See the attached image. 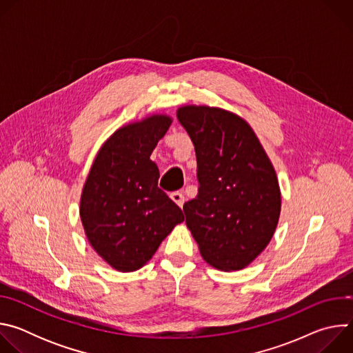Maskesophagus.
<instances>
[{
  "mask_svg": "<svg viewBox=\"0 0 353 353\" xmlns=\"http://www.w3.org/2000/svg\"><path fill=\"white\" fill-rule=\"evenodd\" d=\"M170 198L174 201V203H176L180 208L183 207L184 201H185V196H184V194H183L181 191H174V192H172V194H170Z\"/></svg>",
  "mask_w": 353,
  "mask_h": 353,
  "instance_id": "esophagus-1",
  "label": "esophagus"
}]
</instances>
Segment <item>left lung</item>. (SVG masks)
Segmentation results:
<instances>
[{"label":"left lung","mask_w":353,"mask_h":353,"mask_svg":"<svg viewBox=\"0 0 353 353\" xmlns=\"http://www.w3.org/2000/svg\"><path fill=\"white\" fill-rule=\"evenodd\" d=\"M196 157L198 194L183 207L203 259L222 271L254 261L271 241L281 214L275 170L251 127L208 106L179 109Z\"/></svg>","instance_id":"1"}]
</instances>
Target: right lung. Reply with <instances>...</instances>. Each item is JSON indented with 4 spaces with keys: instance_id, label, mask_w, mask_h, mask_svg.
Returning <instances> with one entry per match:
<instances>
[{
    "instance_id": "1",
    "label": "right lung",
    "mask_w": 353,
    "mask_h": 353,
    "mask_svg": "<svg viewBox=\"0 0 353 353\" xmlns=\"http://www.w3.org/2000/svg\"><path fill=\"white\" fill-rule=\"evenodd\" d=\"M170 124V117L152 116L117 130L100 148L83 185L79 214L86 237L117 271L145 265L184 221L158 187L159 169L149 159Z\"/></svg>"
}]
</instances>
